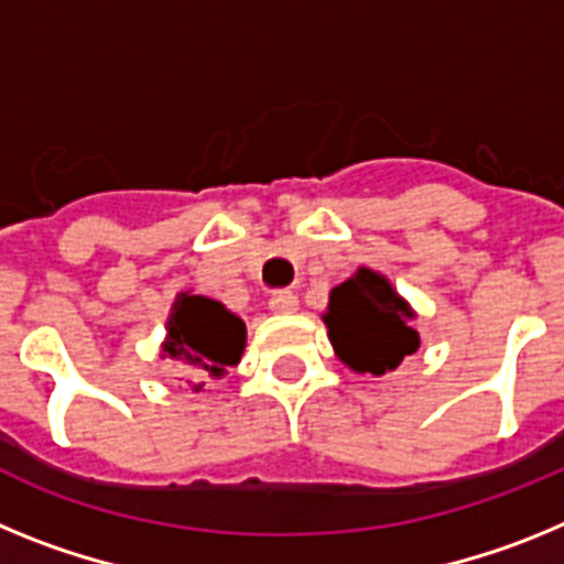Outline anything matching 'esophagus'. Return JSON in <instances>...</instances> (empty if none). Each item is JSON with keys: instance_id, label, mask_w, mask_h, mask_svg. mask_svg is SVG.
<instances>
[{"instance_id": "34e87169", "label": "esophagus", "mask_w": 564, "mask_h": 564, "mask_svg": "<svg viewBox=\"0 0 564 564\" xmlns=\"http://www.w3.org/2000/svg\"><path fill=\"white\" fill-rule=\"evenodd\" d=\"M269 310L275 312V315H292L297 310V297L292 292H275V295L269 297Z\"/></svg>"}]
</instances>
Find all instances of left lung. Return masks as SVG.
<instances>
[{"mask_svg": "<svg viewBox=\"0 0 564 564\" xmlns=\"http://www.w3.org/2000/svg\"><path fill=\"white\" fill-rule=\"evenodd\" d=\"M411 317L414 312L389 278L360 267L349 281L332 289L323 323L343 364L357 375L380 377L420 349V335L409 326Z\"/></svg>", "mask_w": 564, "mask_h": 564, "instance_id": "8db88e82", "label": "left lung"}]
</instances>
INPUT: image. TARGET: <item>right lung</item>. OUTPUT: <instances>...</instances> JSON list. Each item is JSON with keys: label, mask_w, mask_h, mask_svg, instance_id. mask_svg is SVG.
Masks as SVG:
<instances>
[{"label": "right lung", "mask_w": 564, "mask_h": 564, "mask_svg": "<svg viewBox=\"0 0 564 564\" xmlns=\"http://www.w3.org/2000/svg\"><path fill=\"white\" fill-rule=\"evenodd\" d=\"M247 346V326L238 315L204 295L181 292L166 317L164 355L187 377L193 391L204 389V380L224 377L229 366L241 364Z\"/></svg>", "instance_id": "right-lung-1"}]
</instances>
